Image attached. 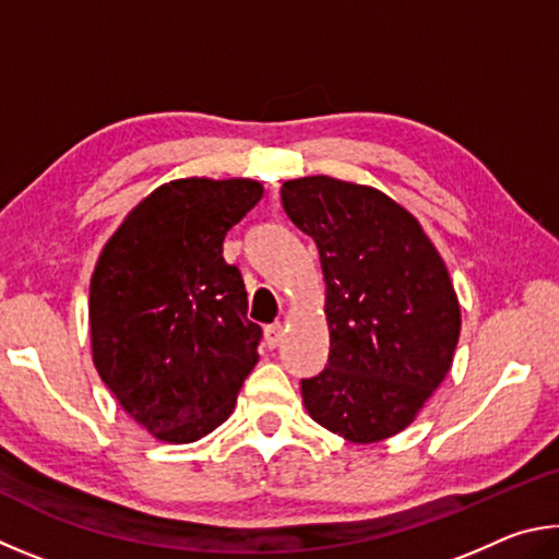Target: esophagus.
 I'll return each instance as SVG.
<instances>
[{
    "label": "esophagus",
    "mask_w": 559,
    "mask_h": 559,
    "mask_svg": "<svg viewBox=\"0 0 559 559\" xmlns=\"http://www.w3.org/2000/svg\"><path fill=\"white\" fill-rule=\"evenodd\" d=\"M282 336H285V331H282V324H270L267 329H264V344H267L270 348L280 346L282 344Z\"/></svg>",
    "instance_id": "obj_1"
}]
</instances>
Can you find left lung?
I'll return each mask as SVG.
<instances>
[{"mask_svg": "<svg viewBox=\"0 0 559 559\" xmlns=\"http://www.w3.org/2000/svg\"><path fill=\"white\" fill-rule=\"evenodd\" d=\"M289 221L317 242L329 366L301 380L314 423L376 444L417 419L452 370L462 309L442 254L388 193L334 176L282 183Z\"/></svg>", "mask_w": 559, "mask_h": 559, "instance_id": "obj_1", "label": "left lung"}]
</instances>
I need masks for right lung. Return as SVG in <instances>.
Returning <instances> with one entry per match:
<instances>
[{
    "label": "right lung",
    "instance_id": "add662e5",
    "mask_svg": "<svg viewBox=\"0 0 559 559\" xmlns=\"http://www.w3.org/2000/svg\"><path fill=\"white\" fill-rule=\"evenodd\" d=\"M262 193L260 181L242 176L156 186L95 262L87 301L95 370L159 442L211 435L258 364L262 329L248 319V292L223 260V240Z\"/></svg>",
    "mask_w": 559,
    "mask_h": 559
}]
</instances>
